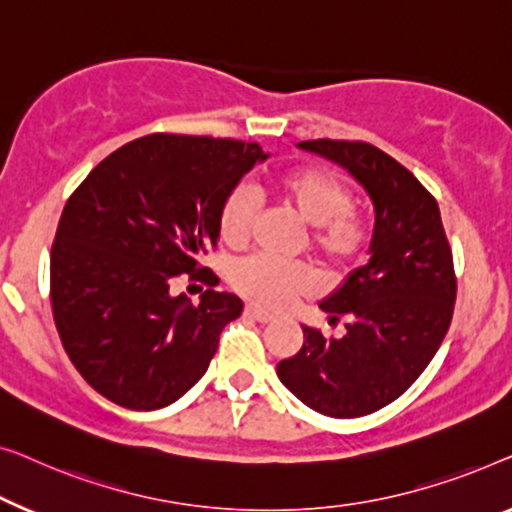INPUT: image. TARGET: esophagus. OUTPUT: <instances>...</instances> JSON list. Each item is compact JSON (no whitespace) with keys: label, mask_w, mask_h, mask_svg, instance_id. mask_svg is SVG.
<instances>
[{"label":"esophagus","mask_w":512,"mask_h":512,"mask_svg":"<svg viewBox=\"0 0 512 512\" xmlns=\"http://www.w3.org/2000/svg\"><path fill=\"white\" fill-rule=\"evenodd\" d=\"M246 315H248V318L257 320V322H271V320H273L271 313H266V311H262V308H257V306H253V304L246 306Z\"/></svg>","instance_id":"obj_1"}]
</instances>
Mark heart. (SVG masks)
<instances>
[{
  "label": "heart",
  "instance_id": "1",
  "mask_svg": "<svg viewBox=\"0 0 512 512\" xmlns=\"http://www.w3.org/2000/svg\"><path fill=\"white\" fill-rule=\"evenodd\" d=\"M276 194L294 218L313 227L311 243L331 269L350 264L364 246V227L352 208V192L336 174L318 167L290 169L276 178ZM255 197L236 187L222 204L220 236L227 246L241 248L255 222ZM232 283L253 304L280 311L315 292L318 280L306 264H283L269 257H250L232 273Z\"/></svg>",
  "mask_w": 512,
  "mask_h": 512
}]
</instances>
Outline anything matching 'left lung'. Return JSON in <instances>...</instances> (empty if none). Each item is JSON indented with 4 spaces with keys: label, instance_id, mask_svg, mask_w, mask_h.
<instances>
[{
    "label": "left lung",
    "instance_id": "1",
    "mask_svg": "<svg viewBox=\"0 0 512 512\" xmlns=\"http://www.w3.org/2000/svg\"><path fill=\"white\" fill-rule=\"evenodd\" d=\"M369 194L376 222L369 262L320 301L345 336L301 325L304 345L276 373L315 413L362 417L399 399L434 359L455 308V271L436 199L406 167L362 141H301Z\"/></svg>",
    "mask_w": 512,
    "mask_h": 512
}]
</instances>
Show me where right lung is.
<instances>
[{
  "label": "right lung",
  "instance_id": "right-lung-1",
  "mask_svg": "<svg viewBox=\"0 0 512 512\" xmlns=\"http://www.w3.org/2000/svg\"><path fill=\"white\" fill-rule=\"evenodd\" d=\"M269 160L257 143L150 134L99 162L71 194L50 253V299L71 364L129 410H157L204 376L222 329L243 313L199 259L218 246L220 211ZM204 277L197 305L175 276Z\"/></svg>",
  "mask_w": 512,
  "mask_h": 512
}]
</instances>
